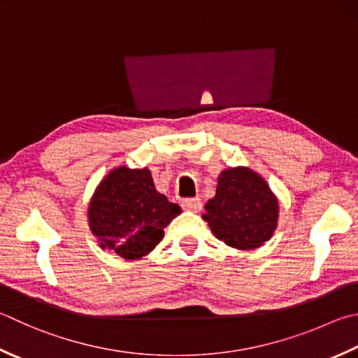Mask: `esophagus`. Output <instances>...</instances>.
Here are the masks:
<instances>
[{
    "mask_svg": "<svg viewBox=\"0 0 358 358\" xmlns=\"http://www.w3.org/2000/svg\"><path fill=\"white\" fill-rule=\"evenodd\" d=\"M182 207L190 212H199L202 208V201L199 198H188L182 201Z\"/></svg>",
    "mask_w": 358,
    "mask_h": 358,
    "instance_id": "esophagus-1",
    "label": "esophagus"
}]
</instances>
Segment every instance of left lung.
<instances>
[{"label": "left lung", "instance_id": "obj_1", "mask_svg": "<svg viewBox=\"0 0 358 358\" xmlns=\"http://www.w3.org/2000/svg\"><path fill=\"white\" fill-rule=\"evenodd\" d=\"M202 218L227 246L255 249L273 237L279 202L257 173L246 166L229 168L218 176L217 193L207 201Z\"/></svg>", "mask_w": 358, "mask_h": 358}]
</instances>
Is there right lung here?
I'll list each match as a JSON object with an SVG mask.
<instances>
[{
    "label": "right lung",
    "mask_w": 358,
    "mask_h": 358,
    "mask_svg": "<svg viewBox=\"0 0 358 358\" xmlns=\"http://www.w3.org/2000/svg\"><path fill=\"white\" fill-rule=\"evenodd\" d=\"M180 207L156 190L148 168L118 166L101 180L89 204V226L99 246L126 260L150 254Z\"/></svg>",
    "instance_id": "right-lung-1"
}]
</instances>
